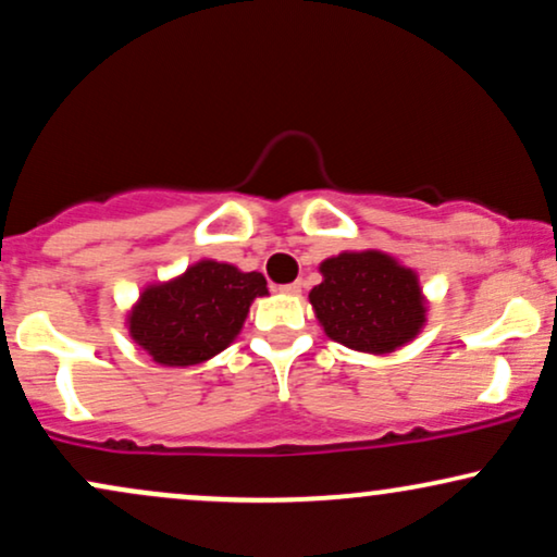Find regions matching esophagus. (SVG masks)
<instances>
[{"label": "esophagus", "instance_id": "34e87169", "mask_svg": "<svg viewBox=\"0 0 557 557\" xmlns=\"http://www.w3.org/2000/svg\"><path fill=\"white\" fill-rule=\"evenodd\" d=\"M300 287H304V283H290V285H283V287H280V290H283L285 296H298Z\"/></svg>", "mask_w": 557, "mask_h": 557}]
</instances>
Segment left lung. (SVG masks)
Segmentation results:
<instances>
[{"mask_svg": "<svg viewBox=\"0 0 557 557\" xmlns=\"http://www.w3.org/2000/svg\"><path fill=\"white\" fill-rule=\"evenodd\" d=\"M322 283L309 293L330 341L361 354H393L426 322L417 272L382 251H343L319 264Z\"/></svg>", "mask_w": 557, "mask_h": 557, "instance_id": "left-lung-1", "label": "left lung"}]
</instances>
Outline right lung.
<instances>
[{
    "label": "right lung",
    "mask_w": 557,
    "mask_h": 557,
    "mask_svg": "<svg viewBox=\"0 0 557 557\" xmlns=\"http://www.w3.org/2000/svg\"><path fill=\"white\" fill-rule=\"evenodd\" d=\"M267 293L264 274L201 259L181 277L146 287L127 330L162 367H194L238 337L253 298Z\"/></svg>",
    "instance_id": "1"
}]
</instances>
